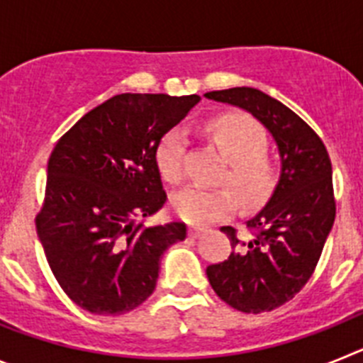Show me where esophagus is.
Listing matches in <instances>:
<instances>
[{
	"label": "esophagus",
	"instance_id": "esophagus-1",
	"mask_svg": "<svg viewBox=\"0 0 363 363\" xmlns=\"http://www.w3.org/2000/svg\"><path fill=\"white\" fill-rule=\"evenodd\" d=\"M205 233H207V229H200V227H191V229H189V236H191V238H201Z\"/></svg>",
	"mask_w": 363,
	"mask_h": 363
}]
</instances>
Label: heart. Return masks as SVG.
Returning a JSON list of instances; mask_svg holds the SVG:
<instances>
[{"label": "heart", "instance_id": "b5f03b06", "mask_svg": "<svg viewBox=\"0 0 363 363\" xmlns=\"http://www.w3.org/2000/svg\"><path fill=\"white\" fill-rule=\"evenodd\" d=\"M207 133L229 160L223 182L237 194L229 187H189L178 192L172 200L174 213L191 225H209L227 220L236 211L238 200L245 209H256L271 198L280 182V167L265 154L267 133L255 118L242 112L221 114L207 123ZM185 152L187 138L182 130L172 129L163 134L156 147V163L167 182L182 184L185 176Z\"/></svg>", "mask_w": 363, "mask_h": 363}]
</instances>
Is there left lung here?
Masks as SVG:
<instances>
[{
	"label": "left lung",
	"instance_id": "obj_1",
	"mask_svg": "<svg viewBox=\"0 0 363 363\" xmlns=\"http://www.w3.org/2000/svg\"><path fill=\"white\" fill-rule=\"evenodd\" d=\"M205 96L251 112L280 150V182L269 203L247 221L251 236L221 227L234 251L207 267L211 287L227 306L267 313L300 293L322 256L336 216L331 160L318 134L265 92L234 86Z\"/></svg>",
	"mask_w": 363,
	"mask_h": 363
}]
</instances>
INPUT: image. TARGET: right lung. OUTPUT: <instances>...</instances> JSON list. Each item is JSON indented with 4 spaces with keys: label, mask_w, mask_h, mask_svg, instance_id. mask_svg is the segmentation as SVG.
I'll use <instances>...</instances> for the list:
<instances>
[{
    "label": "right lung",
    "mask_w": 363,
    "mask_h": 363,
    "mask_svg": "<svg viewBox=\"0 0 363 363\" xmlns=\"http://www.w3.org/2000/svg\"><path fill=\"white\" fill-rule=\"evenodd\" d=\"M198 101L118 94L57 140L36 230L54 278L82 309L101 316L136 309L156 289L167 247L187 236L182 221L145 227L136 218L167 201L156 147Z\"/></svg>",
    "instance_id": "right-lung-1"
}]
</instances>
